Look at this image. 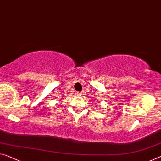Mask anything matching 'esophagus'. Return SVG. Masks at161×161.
Returning <instances> with one entry per match:
<instances>
[{
    "mask_svg": "<svg viewBox=\"0 0 161 161\" xmlns=\"http://www.w3.org/2000/svg\"><path fill=\"white\" fill-rule=\"evenodd\" d=\"M75 93H76V95H77V96H81V94H82L81 92H80V91H77V92H76Z\"/></svg>",
    "mask_w": 161,
    "mask_h": 161,
    "instance_id": "esophagus-1",
    "label": "esophagus"
}]
</instances>
